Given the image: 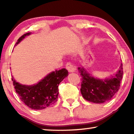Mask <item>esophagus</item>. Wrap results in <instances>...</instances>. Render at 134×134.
Listing matches in <instances>:
<instances>
[{
  "instance_id": "esophagus-1",
  "label": "esophagus",
  "mask_w": 134,
  "mask_h": 134,
  "mask_svg": "<svg viewBox=\"0 0 134 134\" xmlns=\"http://www.w3.org/2000/svg\"><path fill=\"white\" fill-rule=\"evenodd\" d=\"M66 68L70 72H74L76 70L75 67L71 63H67L66 64Z\"/></svg>"
}]
</instances>
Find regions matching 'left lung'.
I'll return each instance as SVG.
<instances>
[{
  "label": "left lung",
  "mask_w": 134,
  "mask_h": 134,
  "mask_svg": "<svg viewBox=\"0 0 134 134\" xmlns=\"http://www.w3.org/2000/svg\"><path fill=\"white\" fill-rule=\"evenodd\" d=\"M78 70L81 76V92L82 97L88 101L104 103L111 99L119 90L123 76L122 63L114 76L104 80L92 76L83 67H79Z\"/></svg>",
  "instance_id": "obj_1"
}]
</instances>
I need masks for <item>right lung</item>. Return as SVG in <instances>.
Instances as JSON below:
<instances>
[{
    "label": "right lung",
    "instance_id": "add662e5",
    "mask_svg": "<svg viewBox=\"0 0 134 134\" xmlns=\"http://www.w3.org/2000/svg\"><path fill=\"white\" fill-rule=\"evenodd\" d=\"M30 34L31 33L29 32L23 35L18 40L15 45L26 36ZM68 75V72L64 68L56 70L48 74L37 84L32 86L21 85L16 82L13 76L12 80L15 91L21 101L32 109L41 110L50 106L57 101L59 93L58 87Z\"/></svg>",
    "mask_w": 134,
    "mask_h": 134
}]
</instances>
